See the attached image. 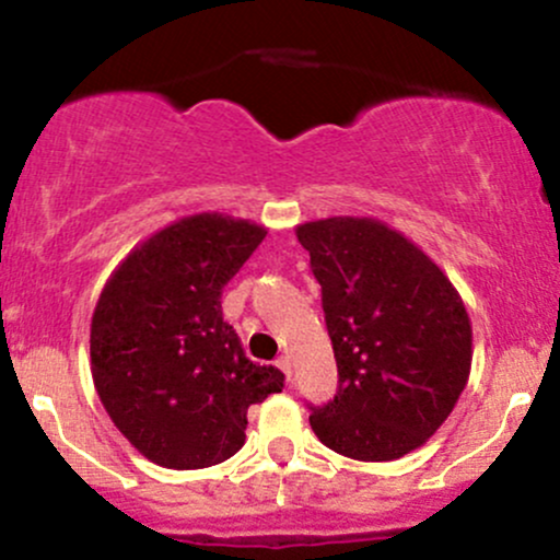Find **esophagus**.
<instances>
[{
	"label": "esophagus",
	"mask_w": 560,
	"mask_h": 560,
	"mask_svg": "<svg viewBox=\"0 0 560 560\" xmlns=\"http://www.w3.org/2000/svg\"><path fill=\"white\" fill-rule=\"evenodd\" d=\"M276 365H279V369L284 371V376H287V378L292 376V358H289V355H281V358H279V363H276Z\"/></svg>",
	"instance_id": "34e87169"
}]
</instances>
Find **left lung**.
Returning a JSON list of instances; mask_svg holds the SVG:
<instances>
[{"instance_id":"1","label":"left lung","mask_w":560,"mask_h":560,"mask_svg":"<svg viewBox=\"0 0 560 560\" xmlns=\"http://www.w3.org/2000/svg\"><path fill=\"white\" fill-rule=\"evenodd\" d=\"M320 284L339 389L311 427L355 460H395L445 423L471 371L464 300L400 231L374 218L298 226Z\"/></svg>"}]
</instances>
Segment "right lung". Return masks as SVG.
Segmentation results:
<instances>
[{"label":"right lung","instance_id":"right-lung-1","mask_svg":"<svg viewBox=\"0 0 560 560\" xmlns=\"http://www.w3.org/2000/svg\"><path fill=\"white\" fill-rule=\"evenodd\" d=\"M266 240L258 223L199 213L141 242L92 316L96 395L152 464L208 468L244 445L247 408L284 374L244 355L223 320V287Z\"/></svg>","mask_w":560,"mask_h":560}]
</instances>
